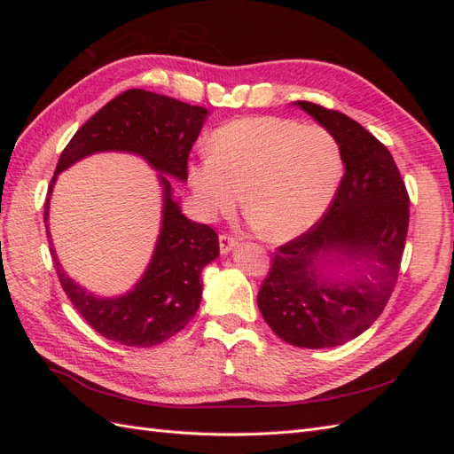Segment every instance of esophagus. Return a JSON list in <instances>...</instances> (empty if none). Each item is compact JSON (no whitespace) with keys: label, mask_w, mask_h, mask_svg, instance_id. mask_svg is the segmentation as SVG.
Segmentation results:
<instances>
[{"label":"esophagus","mask_w":454,"mask_h":454,"mask_svg":"<svg viewBox=\"0 0 454 454\" xmlns=\"http://www.w3.org/2000/svg\"><path fill=\"white\" fill-rule=\"evenodd\" d=\"M237 244H239L237 237L227 235V232H222V235H219V250H222V254H229Z\"/></svg>","instance_id":"34e87169"}]
</instances>
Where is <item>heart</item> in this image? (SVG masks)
Masks as SVG:
<instances>
[{
	"instance_id": "obj_1",
	"label": "heart",
	"mask_w": 454,
	"mask_h": 454,
	"mask_svg": "<svg viewBox=\"0 0 454 454\" xmlns=\"http://www.w3.org/2000/svg\"><path fill=\"white\" fill-rule=\"evenodd\" d=\"M340 174L337 142L325 129L292 119L248 117L212 134L210 157L193 164L189 182L202 212L239 206L269 240H290L332 202Z\"/></svg>"
}]
</instances>
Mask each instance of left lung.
Wrapping results in <instances>:
<instances>
[{
  "instance_id": "8db88e82",
  "label": "left lung",
  "mask_w": 454,
  "mask_h": 454,
  "mask_svg": "<svg viewBox=\"0 0 454 454\" xmlns=\"http://www.w3.org/2000/svg\"><path fill=\"white\" fill-rule=\"evenodd\" d=\"M295 104L333 136L345 176L320 222L274 252L257 307L282 340L332 348L362 335L387 307L405 248L409 195L387 145L360 122L320 104ZM327 253L348 256L359 274L327 281L317 270Z\"/></svg>"
}]
</instances>
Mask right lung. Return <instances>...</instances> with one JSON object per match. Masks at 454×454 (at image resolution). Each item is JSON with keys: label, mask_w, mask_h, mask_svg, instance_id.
I'll use <instances>...</instances> for the list:
<instances>
[{"label": "right lung", "mask_w": 454, "mask_h": 454, "mask_svg": "<svg viewBox=\"0 0 454 454\" xmlns=\"http://www.w3.org/2000/svg\"><path fill=\"white\" fill-rule=\"evenodd\" d=\"M206 115L208 112L204 107L189 106L170 96L144 89L121 92L67 142L51 180L49 197L57 174L96 151H129L142 155L159 172L185 182L191 147L199 138ZM160 184L164 208L157 248L142 280L130 294L114 299L87 294L67 278L51 248L54 269L72 305L102 337L125 347H155L182 332L200 305V270L219 255L215 231L187 219L172 199L170 182L160 176ZM49 197L43 222L51 237Z\"/></svg>", "instance_id": "obj_1"}]
</instances>
